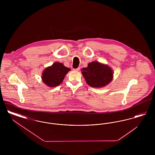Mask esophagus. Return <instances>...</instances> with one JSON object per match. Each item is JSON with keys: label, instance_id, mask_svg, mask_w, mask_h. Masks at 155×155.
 Instances as JSON below:
<instances>
[{"label": "esophagus", "instance_id": "34e87169", "mask_svg": "<svg viewBox=\"0 0 155 155\" xmlns=\"http://www.w3.org/2000/svg\"><path fill=\"white\" fill-rule=\"evenodd\" d=\"M80 67H78L77 68H75V69H73V70L75 71H80Z\"/></svg>", "mask_w": 155, "mask_h": 155}]
</instances>
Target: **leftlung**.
<instances>
[{"label":"left lung","mask_w":155,"mask_h":155,"mask_svg":"<svg viewBox=\"0 0 155 155\" xmlns=\"http://www.w3.org/2000/svg\"><path fill=\"white\" fill-rule=\"evenodd\" d=\"M81 71L87 84L96 88L106 86L113 78L114 73L110 67L96 61L89 63Z\"/></svg>","instance_id":"1"}]
</instances>
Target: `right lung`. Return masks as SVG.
Returning a JSON list of instances; mask_svg holds the SVG:
<instances>
[{"instance_id": "obj_1", "label": "right lung", "mask_w": 155, "mask_h": 155, "mask_svg": "<svg viewBox=\"0 0 155 155\" xmlns=\"http://www.w3.org/2000/svg\"><path fill=\"white\" fill-rule=\"evenodd\" d=\"M71 69L61 63L55 62L52 66L46 67L42 72L41 78L48 87L53 88L59 85Z\"/></svg>"}]
</instances>
